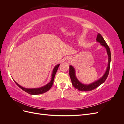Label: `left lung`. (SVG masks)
<instances>
[{
	"label": "left lung",
	"instance_id": "8db88e82",
	"mask_svg": "<svg viewBox=\"0 0 124 124\" xmlns=\"http://www.w3.org/2000/svg\"><path fill=\"white\" fill-rule=\"evenodd\" d=\"M96 40L97 42H99L100 43V44L102 45V46H104L106 48L107 51V53L108 56V66L107 67V71L105 74L103 75V76L100 78L99 80L93 83L89 84V85H86L82 84L81 83L78 81V80L77 78L76 77V74H75V70L73 68V67L71 66H69V75L70 77L71 78V82H72V85L74 88H76L78 91H91L92 90L98 87L99 86H100L101 84H102L104 81L106 80L107 78H108V73H109L110 68V62H111V51L109 47L108 46L106 42L105 41L104 39L103 38L102 36H101L99 33H98L97 37Z\"/></svg>",
	"mask_w": 124,
	"mask_h": 124
}]
</instances>
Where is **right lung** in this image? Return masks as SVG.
I'll use <instances>...</instances> for the list:
<instances>
[{
	"instance_id": "add662e5",
	"label": "right lung",
	"mask_w": 124,
	"mask_h": 124,
	"mask_svg": "<svg viewBox=\"0 0 124 124\" xmlns=\"http://www.w3.org/2000/svg\"><path fill=\"white\" fill-rule=\"evenodd\" d=\"M59 64L56 65L54 69H53V73H52V79L51 81H50V83H48L47 84H46V86H43L41 88H32V89H28V88H25L23 87H22L20 85H18L16 82H15V83H16V84L20 88H21L22 90H23L25 92L28 93L29 94L31 95H39V94H41V93H43L47 92L48 90H50V89L51 88L54 83V79L55 78V76L56 74V72L58 70V67L59 66Z\"/></svg>"
}]
</instances>
